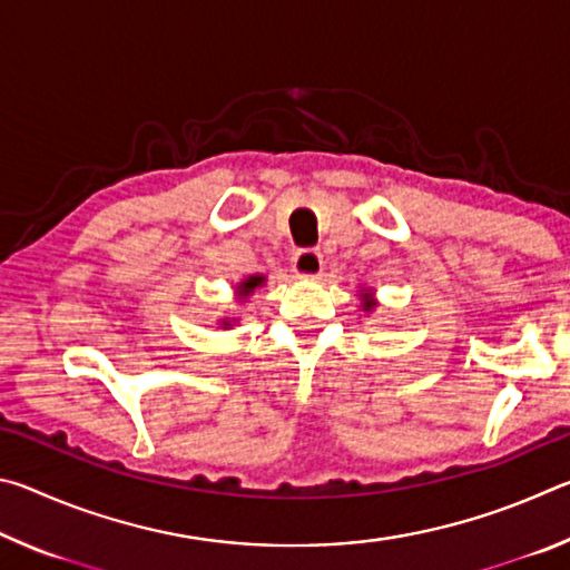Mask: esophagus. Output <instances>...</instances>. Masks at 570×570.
Listing matches in <instances>:
<instances>
[{"label": "esophagus", "instance_id": "esophagus-1", "mask_svg": "<svg viewBox=\"0 0 570 570\" xmlns=\"http://www.w3.org/2000/svg\"><path fill=\"white\" fill-rule=\"evenodd\" d=\"M292 266H294L296 276L314 278V276H320V274H322V266H324V262H322V254H320V250H314V248H302V250H296V254H294V258H292Z\"/></svg>", "mask_w": 570, "mask_h": 570}]
</instances>
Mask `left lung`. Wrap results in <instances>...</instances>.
Listing matches in <instances>:
<instances>
[{"label":"left lung","mask_w":570,"mask_h":570,"mask_svg":"<svg viewBox=\"0 0 570 570\" xmlns=\"http://www.w3.org/2000/svg\"><path fill=\"white\" fill-rule=\"evenodd\" d=\"M374 306H377V304H374L372 292H364V294H362V308H364V312H372Z\"/></svg>","instance_id":"obj_1"}]
</instances>
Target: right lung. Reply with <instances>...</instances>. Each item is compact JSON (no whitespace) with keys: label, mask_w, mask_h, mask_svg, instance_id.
Masks as SVG:
<instances>
[{"label":"right lung","mask_w":570,"mask_h":570,"mask_svg":"<svg viewBox=\"0 0 570 570\" xmlns=\"http://www.w3.org/2000/svg\"><path fill=\"white\" fill-rule=\"evenodd\" d=\"M266 282V276H248V278H244V282H240L238 286H236V294L240 296V298H244V296H250V294H254L256 292V288L258 286H262ZM224 326H230V322H226L224 320Z\"/></svg>","instance_id":"1"}]
</instances>
